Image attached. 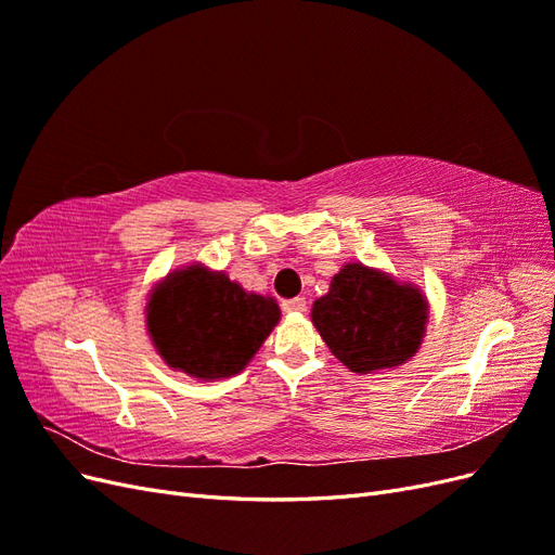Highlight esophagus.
I'll use <instances>...</instances> for the list:
<instances>
[{"mask_svg": "<svg viewBox=\"0 0 555 555\" xmlns=\"http://www.w3.org/2000/svg\"><path fill=\"white\" fill-rule=\"evenodd\" d=\"M306 308H308L306 298H289V300H284V304H282L284 312H306Z\"/></svg>", "mask_w": 555, "mask_h": 555, "instance_id": "esophagus-1", "label": "esophagus"}]
</instances>
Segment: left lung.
Segmentation results:
<instances>
[{
  "label": "left lung",
  "mask_w": 555,
  "mask_h": 555,
  "mask_svg": "<svg viewBox=\"0 0 555 555\" xmlns=\"http://www.w3.org/2000/svg\"><path fill=\"white\" fill-rule=\"evenodd\" d=\"M428 298L361 261L333 275L328 294L312 304L310 319L331 354L351 373L371 375L408 363L424 343Z\"/></svg>",
  "instance_id": "obj_1"
}]
</instances>
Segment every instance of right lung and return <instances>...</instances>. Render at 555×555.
<instances>
[{
    "mask_svg": "<svg viewBox=\"0 0 555 555\" xmlns=\"http://www.w3.org/2000/svg\"><path fill=\"white\" fill-rule=\"evenodd\" d=\"M273 296L204 263L176 268L147 294L145 326L171 371L201 382L238 375L280 322Z\"/></svg>",
    "mask_w": 555,
    "mask_h": 555,
    "instance_id": "1",
    "label": "right lung"
}]
</instances>
